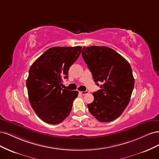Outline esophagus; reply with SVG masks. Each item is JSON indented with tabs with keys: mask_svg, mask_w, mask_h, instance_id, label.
<instances>
[{
	"mask_svg": "<svg viewBox=\"0 0 159 159\" xmlns=\"http://www.w3.org/2000/svg\"><path fill=\"white\" fill-rule=\"evenodd\" d=\"M79 93L81 94L82 95H85V94L89 93V91L86 90V91H84V92H79Z\"/></svg>",
	"mask_w": 159,
	"mask_h": 159,
	"instance_id": "34e87169",
	"label": "esophagus"
}]
</instances>
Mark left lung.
<instances>
[{"label":"left lung","mask_w":159,"mask_h":159,"mask_svg":"<svg viewBox=\"0 0 159 159\" xmlns=\"http://www.w3.org/2000/svg\"><path fill=\"white\" fill-rule=\"evenodd\" d=\"M82 56L101 89L94 92V101L87 105L90 113L101 122L111 121L121 116L128 105L135 80L127 61L111 48L84 47Z\"/></svg>","instance_id":"1"}]
</instances>
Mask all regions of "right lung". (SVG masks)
Instances as JSON below:
<instances>
[{
	"label": "right lung",
	"mask_w": 159,
	"mask_h": 159,
	"mask_svg": "<svg viewBox=\"0 0 159 159\" xmlns=\"http://www.w3.org/2000/svg\"><path fill=\"white\" fill-rule=\"evenodd\" d=\"M81 50L80 46L49 48L30 66L26 80L30 103L39 118L49 124H58L70 114L79 93L61 86Z\"/></svg>",
	"instance_id": "1"
}]
</instances>
